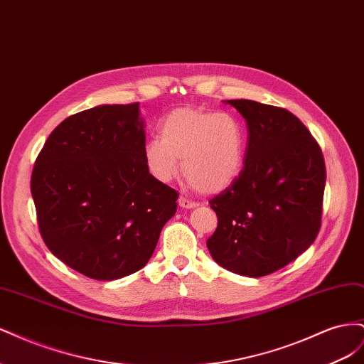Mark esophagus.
Listing matches in <instances>:
<instances>
[{
    "instance_id": "esophagus-1",
    "label": "esophagus",
    "mask_w": 364,
    "mask_h": 364,
    "mask_svg": "<svg viewBox=\"0 0 364 364\" xmlns=\"http://www.w3.org/2000/svg\"><path fill=\"white\" fill-rule=\"evenodd\" d=\"M179 206L183 209H193L197 206L196 202H191L188 199H185V197H179Z\"/></svg>"
}]
</instances>
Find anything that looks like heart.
<instances>
[{"mask_svg":"<svg viewBox=\"0 0 364 364\" xmlns=\"http://www.w3.org/2000/svg\"><path fill=\"white\" fill-rule=\"evenodd\" d=\"M142 149L146 168L158 182L168 183L182 173L197 191L218 194L243 171L246 132L230 114L205 107H176Z\"/></svg>","mask_w":364,"mask_h":364,"instance_id":"heart-1","label":"heart"}]
</instances>
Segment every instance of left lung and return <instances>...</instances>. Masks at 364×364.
Wrapping results in <instances>:
<instances>
[{
    "instance_id": "1",
    "label": "left lung",
    "mask_w": 364,
    "mask_h": 364,
    "mask_svg": "<svg viewBox=\"0 0 364 364\" xmlns=\"http://www.w3.org/2000/svg\"><path fill=\"white\" fill-rule=\"evenodd\" d=\"M225 103L246 119V158L238 179L209 202L218 225L206 246L218 266L259 278L287 266L316 240L325 161L291 112L245 98Z\"/></svg>"
}]
</instances>
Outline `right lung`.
<instances>
[{
  "label": "right lung",
  "mask_w": 364,
  "mask_h": 364,
  "mask_svg": "<svg viewBox=\"0 0 364 364\" xmlns=\"http://www.w3.org/2000/svg\"><path fill=\"white\" fill-rule=\"evenodd\" d=\"M139 105H100L51 132L31 174L41 235L54 257L97 281L142 269L178 191L146 168Z\"/></svg>",
  "instance_id": "right-lung-1"
}]
</instances>
